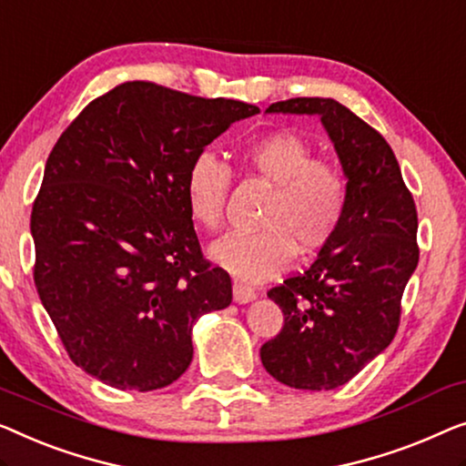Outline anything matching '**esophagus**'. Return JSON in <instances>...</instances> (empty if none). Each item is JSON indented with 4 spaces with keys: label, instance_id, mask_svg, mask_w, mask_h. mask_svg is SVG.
<instances>
[{
    "label": "esophagus",
    "instance_id": "1",
    "mask_svg": "<svg viewBox=\"0 0 466 466\" xmlns=\"http://www.w3.org/2000/svg\"><path fill=\"white\" fill-rule=\"evenodd\" d=\"M233 299H235V302H239V305H246V302H252L256 299V292L252 288L244 286V283L235 281L233 283Z\"/></svg>",
    "mask_w": 466,
    "mask_h": 466
}]
</instances>
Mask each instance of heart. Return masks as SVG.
Listing matches in <instances>:
<instances>
[{
  "label": "heart",
  "instance_id": "obj_1",
  "mask_svg": "<svg viewBox=\"0 0 466 466\" xmlns=\"http://www.w3.org/2000/svg\"><path fill=\"white\" fill-rule=\"evenodd\" d=\"M249 174L273 185L260 225L252 233H228L210 246L214 262L244 281H265L289 267L294 252L315 254L339 231L347 208V183L332 164L294 132H271L241 153ZM231 170L212 153H199L185 177L191 218L217 231L225 217Z\"/></svg>",
  "mask_w": 466,
  "mask_h": 466
}]
</instances>
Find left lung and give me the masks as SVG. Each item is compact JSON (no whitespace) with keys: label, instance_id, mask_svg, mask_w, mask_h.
Returning a JSON list of instances; mask_svg holds the SVG:
<instances>
[{"label":"left lung","instance_id":"left-lung-1","mask_svg":"<svg viewBox=\"0 0 466 466\" xmlns=\"http://www.w3.org/2000/svg\"><path fill=\"white\" fill-rule=\"evenodd\" d=\"M267 113L319 116L347 178L345 217L305 273L268 289L281 332L262 366L292 389L329 390L390 345L418 265V217L400 164L374 127L334 98H289Z\"/></svg>","mask_w":466,"mask_h":466}]
</instances>
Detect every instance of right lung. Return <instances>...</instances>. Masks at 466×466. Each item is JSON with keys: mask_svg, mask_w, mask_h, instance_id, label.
I'll return each instance as SVG.
<instances>
[{"mask_svg": "<svg viewBox=\"0 0 466 466\" xmlns=\"http://www.w3.org/2000/svg\"><path fill=\"white\" fill-rule=\"evenodd\" d=\"M258 106L126 82L60 134L33 204L35 288L66 353L121 390H155L193 360L198 317L231 305L185 199L191 161Z\"/></svg>", "mask_w": 466, "mask_h": 466, "instance_id": "obj_1", "label": "right lung"}]
</instances>
